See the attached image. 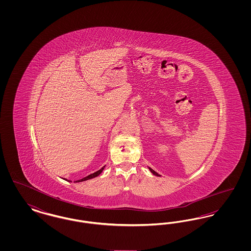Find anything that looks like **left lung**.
Here are the masks:
<instances>
[{
    "mask_svg": "<svg viewBox=\"0 0 251 251\" xmlns=\"http://www.w3.org/2000/svg\"><path fill=\"white\" fill-rule=\"evenodd\" d=\"M149 169H150V171H151V172L153 175H155V176H160V175H159V174H158L156 171H154L153 169H151V167H149Z\"/></svg>",
    "mask_w": 251,
    "mask_h": 251,
    "instance_id": "1",
    "label": "left lung"
}]
</instances>
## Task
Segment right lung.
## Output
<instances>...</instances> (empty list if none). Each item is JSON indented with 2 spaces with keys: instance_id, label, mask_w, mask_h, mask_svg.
<instances>
[{
  "instance_id": "obj_1",
  "label": "right lung",
  "mask_w": 251,
  "mask_h": 251,
  "mask_svg": "<svg viewBox=\"0 0 251 251\" xmlns=\"http://www.w3.org/2000/svg\"><path fill=\"white\" fill-rule=\"evenodd\" d=\"M104 167H101L100 170H98V171H96L94 173H92V174H90V175H88V176H86V177H84L83 179H78V180H75L74 182H81V181H84V180H87V179H93V178H96V177H98L102 171H103V169H104ZM67 180V179H66ZM72 181V180H71Z\"/></svg>"
}]
</instances>
